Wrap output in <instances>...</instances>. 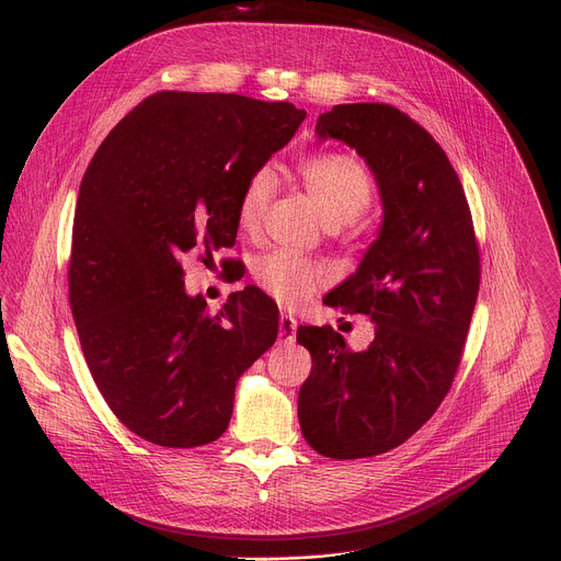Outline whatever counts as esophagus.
<instances>
[{
	"label": "esophagus",
	"mask_w": 561,
	"mask_h": 561,
	"mask_svg": "<svg viewBox=\"0 0 561 561\" xmlns=\"http://www.w3.org/2000/svg\"><path fill=\"white\" fill-rule=\"evenodd\" d=\"M295 331H297V319L288 312H282V317H279V342L293 344L295 342Z\"/></svg>",
	"instance_id": "esophagus-1"
}]
</instances>
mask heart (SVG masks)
<instances>
[{"instance_id":"heart-1","label":"heart","mask_w":561,"mask_h":561,"mask_svg":"<svg viewBox=\"0 0 561 561\" xmlns=\"http://www.w3.org/2000/svg\"><path fill=\"white\" fill-rule=\"evenodd\" d=\"M295 175L314 202L329 228H342L359 219L373 202L375 184L368 169L348 152H317L299 159ZM273 178L266 169L255 171L239 191L234 224L242 234H255L271 202ZM329 273L322 264L273 251L253 264V282L282 306H301L324 288Z\"/></svg>"}]
</instances>
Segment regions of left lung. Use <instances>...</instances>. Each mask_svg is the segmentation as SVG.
<instances>
[{
	"instance_id": "8db88e82",
	"label": "left lung",
	"mask_w": 561,
	"mask_h": 561,
	"mask_svg": "<svg viewBox=\"0 0 561 561\" xmlns=\"http://www.w3.org/2000/svg\"><path fill=\"white\" fill-rule=\"evenodd\" d=\"M319 139L355 148L375 173L383 224L355 275L324 301L368 314L375 337L351 351L331 327H299L312 370L299 426L319 455L375 457L404 444L439 409L457 375L479 290V247L446 152L390 104H340Z\"/></svg>"
}]
</instances>
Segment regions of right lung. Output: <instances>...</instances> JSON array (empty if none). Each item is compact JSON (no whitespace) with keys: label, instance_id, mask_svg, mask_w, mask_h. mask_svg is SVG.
Returning a JSON list of instances; mask_svg holds the SVG:
<instances>
[{"label":"right lung","instance_id":"obj_1","mask_svg":"<svg viewBox=\"0 0 561 561\" xmlns=\"http://www.w3.org/2000/svg\"><path fill=\"white\" fill-rule=\"evenodd\" d=\"M304 117L288 102L162 91L108 133L84 173L70 310L108 409L146 442L221 437L239 375L277 340L271 297L249 286L208 314L184 290L182 260L234 244L239 191Z\"/></svg>","mask_w":561,"mask_h":561}]
</instances>
